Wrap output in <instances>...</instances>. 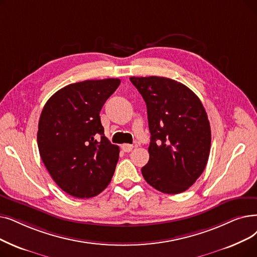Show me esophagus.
I'll return each instance as SVG.
<instances>
[{
    "label": "esophagus",
    "mask_w": 257,
    "mask_h": 257,
    "mask_svg": "<svg viewBox=\"0 0 257 257\" xmlns=\"http://www.w3.org/2000/svg\"><path fill=\"white\" fill-rule=\"evenodd\" d=\"M121 149L125 152H130L133 149V146L129 144H124V145H121Z\"/></svg>",
    "instance_id": "1"
}]
</instances>
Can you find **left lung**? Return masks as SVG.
<instances>
[{
  "label": "left lung",
  "mask_w": 257,
  "mask_h": 257,
  "mask_svg": "<svg viewBox=\"0 0 257 257\" xmlns=\"http://www.w3.org/2000/svg\"><path fill=\"white\" fill-rule=\"evenodd\" d=\"M147 105L149 162L142 168L146 182L163 193L190 188L209 159L211 129L197 95L168 77H130Z\"/></svg>",
  "instance_id": "1"
}]
</instances>
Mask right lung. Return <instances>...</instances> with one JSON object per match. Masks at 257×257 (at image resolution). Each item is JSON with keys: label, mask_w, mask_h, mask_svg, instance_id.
I'll use <instances>...</instances> for the list:
<instances>
[{"label": "right lung", "mask_w": 257, "mask_h": 257, "mask_svg": "<svg viewBox=\"0 0 257 257\" xmlns=\"http://www.w3.org/2000/svg\"><path fill=\"white\" fill-rule=\"evenodd\" d=\"M120 80L74 83L55 92L39 120L38 147L49 174L63 191L93 197L109 185L119 148L104 135L99 111Z\"/></svg>", "instance_id": "1"}]
</instances>
